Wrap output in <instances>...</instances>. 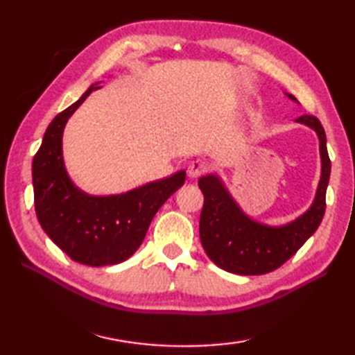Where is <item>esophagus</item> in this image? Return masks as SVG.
I'll return each mask as SVG.
<instances>
[{"instance_id": "34e87169", "label": "esophagus", "mask_w": 355, "mask_h": 355, "mask_svg": "<svg viewBox=\"0 0 355 355\" xmlns=\"http://www.w3.org/2000/svg\"><path fill=\"white\" fill-rule=\"evenodd\" d=\"M209 169V164L207 161L203 159H194L192 163L188 166V175L191 178H196V177H200L202 173H205Z\"/></svg>"}]
</instances>
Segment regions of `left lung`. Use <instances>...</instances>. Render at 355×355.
I'll return each instance as SVG.
<instances>
[{
  "label": "left lung",
  "instance_id": "left-lung-1",
  "mask_svg": "<svg viewBox=\"0 0 355 355\" xmlns=\"http://www.w3.org/2000/svg\"><path fill=\"white\" fill-rule=\"evenodd\" d=\"M288 97L296 100L290 94ZM296 120L316 131L322 163L313 205L296 220L284 227L258 224L238 208L218 177L207 175L199 180L205 197L200 213V241L209 260L228 272L260 275L274 271L290 260L321 224L330 177L326 133L315 116L305 114Z\"/></svg>",
  "mask_w": 355,
  "mask_h": 355
}]
</instances>
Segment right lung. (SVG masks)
Instances as JSON below:
<instances>
[{
    "label": "right lung",
    "instance_id": "1",
    "mask_svg": "<svg viewBox=\"0 0 355 355\" xmlns=\"http://www.w3.org/2000/svg\"><path fill=\"white\" fill-rule=\"evenodd\" d=\"M51 120L33 159L34 207L42 228L71 260L87 266H107L130 258L142 244L150 222L180 186V171L158 182L120 196L94 197L70 182L62 159V131L69 117L87 95Z\"/></svg>",
    "mask_w": 355,
    "mask_h": 355
}]
</instances>
